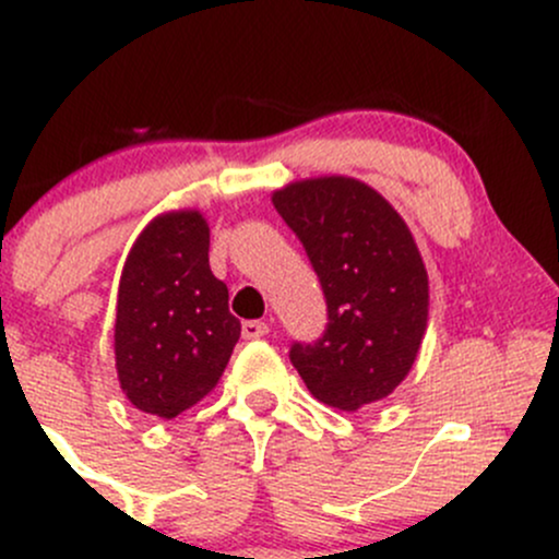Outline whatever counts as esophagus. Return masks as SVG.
Segmentation results:
<instances>
[{
  "mask_svg": "<svg viewBox=\"0 0 559 559\" xmlns=\"http://www.w3.org/2000/svg\"><path fill=\"white\" fill-rule=\"evenodd\" d=\"M267 323H262V320H247V323L241 325V336L243 338H262L267 336Z\"/></svg>",
  "mask_w": 559,
  "mask_h": 559,
  "instance_id": "34e87169",
  "label": "esophagus"
}]
</instances>
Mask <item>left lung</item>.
<instances>
[{
	"mask_svg": "<svg viewBox=\"0 0 559 559\" xmlns=\"http://www.w3.org/2000/svg\"><path fill=\"white\" fill-rule=\"evenodd\" d=\"M323 288L329 323L292 357L312 396L355 409L386 400L418 357L428 320V273L413 234L368 183L310 178L275 191Z\"/></svg>",
	"mask_w": 559,
	"mask_h": 559,
	"instance_id": "obj_1",
	"label": "left lung"
}]
</instances>
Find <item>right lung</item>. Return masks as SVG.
Segmentation results:
<instances>
[{
	"instance_id": "obj_1",
	"label": "right lung",
	"mask_w": 559,
	"mask_h": 559,
	"mask_svg": "<svg viewBox=\"0 0 559 559\" xmlns=\"http://www.w3.org/2000/svg\"><path fill=\"white\" fill-rule=\"evenodd\" d=\"M241 323L210 271V228L197 210L165 213L128 252L115 316L120 389L141 413L176 418L221 381Z\"/></svg>"
}]
</instances>
